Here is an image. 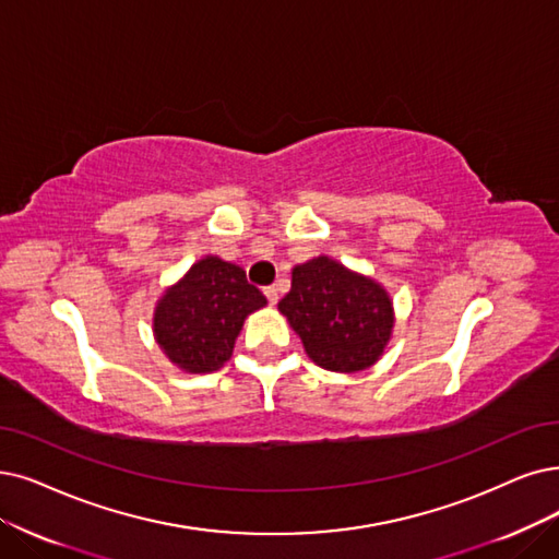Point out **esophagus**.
<instances>
[{"label": "esophagus", "mask_w": 559, "mask_h": 559, "mask_svg": "<svg viewBox=\"0 0 559 559\" xmlns=\"http://www.w3.org/2000/svg\"><path fill=\"white\" fill-rule=\"evenodd\" d=\"M263 294H265L267 302H271V305H277L280 294H277V288H275V286H265V288H263Z\"/></svg>", "instance_id": "1"}]
</instances>
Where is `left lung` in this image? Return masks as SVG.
<instances>
[{"label": "left lung", "mask_w": 559, "mask_h": 559, "mask_svg": "<svg viewBox=\"0 0 559 559\" xmlns=\"http://www.w3.org/2000/svg\"><path fill=\"white\" fill-rule=\"evenodd\" d=\"M277 309L302 340L311 360L340 373L376 365L394 328L385 288L330 257L296 265L292 292Z\"/></svg>", "instance_id": "left-lung-1"}]
</instances>
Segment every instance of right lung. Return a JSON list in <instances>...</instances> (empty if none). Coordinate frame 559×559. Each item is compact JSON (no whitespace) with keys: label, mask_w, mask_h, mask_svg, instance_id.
Instances as JSON below:
<instances>
[{"label":"right lung","mask_w":559,"mask_h":559,"mask_svg":"<svg viewBox=\"0 0 559 559\" xmlns=\"http://www.w3.org/2000/svg\"><path fill=\"white\" fill-rule=\"evenodd\" d=\"M263 305L265 296L240 265L209 254L155 305V342L178 369L217 371L231 357L245 319Z\"/></svg>","instance_id":"1"}]
</instances>
